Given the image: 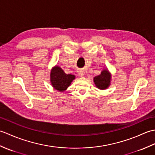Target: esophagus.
Instances as JSON below:
<instances>
[{
    "mask_svg": "<svg viewBox=\"0 0 155 155\" xmlns=\"http://www.w3.org/2000/svg\"><path fill=\"white\" fill-rule=\"evenodd\" d=\"M84 73H85V72L84 70H83V69H80V70L78 71V74L80 76V77H83V76L84 75Z\"/></svg>",
    "mask_w": 155,
    "mask_h": 155,
    "instance_id": "34e87169",
    "label": "esophagus"
}]
</instances>
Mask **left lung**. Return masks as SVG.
<instances>
[{"mask_svg":"<svg viewBox=\"0 0 155 155\" xmlns=\"http://www.w3.org/2000/svg\"><path fill=\"white\" fill-rule=\"evenodd\" d=\"M111 75L107 69H104L101 72V74L94 77L93 81L96 87L101 90H104L110 86Z\"/></svg>","mask_w":155,"mask_h":155,"instance_id":"8db88e82","label":"left lung"}]
</instances>
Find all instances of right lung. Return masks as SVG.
I'll return each instance as SVG.
<instances>
[{"label":"right lung","instance_id":"add662e5","mask_svg":"<svg viewBox=\"0 0 155 155\" xmlns=\"http://www.w3.org/2000/svg\"><path fill=\"white\" fill-rule=\"evenodd\" d=\"M50 77L51 84L54 89L63 92L70 86L75 76L67 74L61 67L56 66L52 68Z\"/></svg>","mask_w":155,"mask_h":155}]
</instances>
